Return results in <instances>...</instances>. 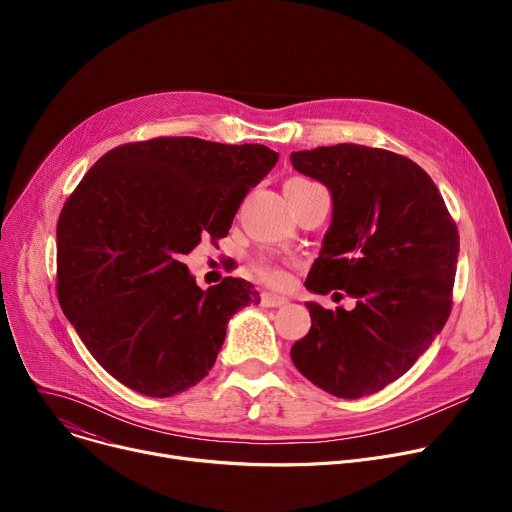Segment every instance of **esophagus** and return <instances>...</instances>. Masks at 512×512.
Masks as SVG:
<instances>
[{"instance_id": "1", "label": "esophagus", "mask_w": 512, "mask_h": 512, "mask_svg": "<svg viewBox=\"0 0 512 512\" xmlns=\"http://www.w3.org/2000/svg\"><path fill=\"white\" fill-rule=\"evenodd\" d=\"M289 300L283 298V296H277V294H269V291H265V294L261 296V306L263 308H281L285 306Z\"/></svg>"}]
</instances>
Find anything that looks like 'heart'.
Here are the masks:
<instances>
[{"mask_svg": "<svg viewBox=\"0 0 512 512\" xmlns=\"http://www.w3.org/2000/svg\"><path fill=\"white\" fill-rule=\"evenodd\" d=\"M255 269H257V273H259V277H261L263 281L271 283V285H283L285 279H287L285 273H283L279 267L271 265V263H259Z\"/></svg>", "mask_w": 512, "mask_h": 512, "instance_id": "obj_1", "label": "heart"}]
</instances>
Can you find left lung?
<instances>
[{"mask_svg":"<svg viewBox=\"0 0 512 512\" xmlns=\"http://www.w3.org/2000/svg\"><path fill=\"white\" fill-rule=\"evenodd\" d=\"M289 160L332 194V223L306 287L356 298L350 312L308 302L312 328L291 360L334 397L373 395L403 377L448 322L456 223L427 172L399 154L338 143Z\"/></svg>","mask_w":512,"mask_h":512,"instance_id":"obj_1","label":"left lung"}]
</instances>
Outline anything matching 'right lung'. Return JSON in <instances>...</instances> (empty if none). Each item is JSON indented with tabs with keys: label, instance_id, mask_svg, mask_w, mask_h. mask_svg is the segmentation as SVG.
Instances as JSON below:
<instances>
[{
	"label": "right lung",
	"instance_id": "right-lung-1",
	"mask_svg": "<svg viewBox=\"0 0 512 512\" xmlns=\"http://www.w3.org/2000/svg\"><path fill=\"white\" fill-rule=\"evenodd\" d=\"M267 145L158 137L107 152L56 225L58 302L101 367L148 397H172L214 367L231 316L259 304L225 277L202 291L180 261L229 235L251 188L277 164Z\"/></svg>",
	"mask_w": 512,
	"mask_h": 512
}]
</instances>
